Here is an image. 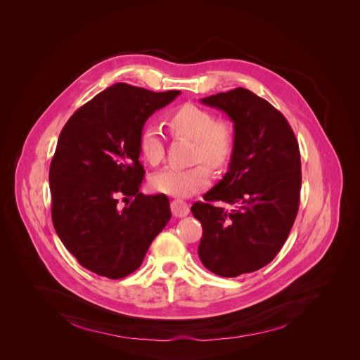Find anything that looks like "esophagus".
Masks as SVG:
<instances>
[{"label":"esophagus","mask_w":360,"mask_h":360,"mask_svg":"<svg viewBox=\"0 0 360 360\" xmlns=\"http://www.w3.org/2000/svg\"><path fill=\"white\" fill-rule=\"evenodd\" d=\"M170 207H172L173 216H176V217H184V216H187L188 212H190L187 202H184V201H181V200H174V201L170 204Z\"/></svg>","instance_id":"1"}]
</instances>
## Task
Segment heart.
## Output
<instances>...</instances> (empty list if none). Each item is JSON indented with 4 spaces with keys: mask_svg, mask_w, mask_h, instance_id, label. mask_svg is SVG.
Here are the masks:
<instances>
[{
    "mask_svg": "<svg viewBox=\"0 0 360 360\" xmlns=\"http://www.w3.org/2000/svg\"><path fill=\"white\" fill-rule=\"evenodd\" d=\"M167 126L176 136L194 141V159L204 160L214 169L224 167L234 153L236 136L231 124L226 120H214L212 112L194 103H184L167 115ZM140 150L147 162L158 165L165 155L163 137L154 124L143 129ZM210 181L209 169L204 163L180 167L167 166L151 176L153 190L174 195L188 197L204 190Z\"/></svg>",
    "mask_w": 360,
    "mask_h": 360,
    "instance_id": "b5f03b06",
    "label": "heart"
}]
</instances>
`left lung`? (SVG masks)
I'll return each instance as SVG.
<instances>
[{"mask_svg": "<svg viewBox=\"0 0 360 360\" xmlns=\"http://www.w3.org/2000/svg\"><path fill=\"white\" fill-rule=\"evenodd\" d=\"M201 103L230 117L236 146L229 172L206 193L205 202L191 206L202 224L198 255L212 273L237 277L270 263L291 231L302 183L300 147L283 113L247 89Z\"/></svg>", "mask_w": 360, "mask_h": 360, "instance_id": "obj_1", "label": "left lung"}]
</instances>
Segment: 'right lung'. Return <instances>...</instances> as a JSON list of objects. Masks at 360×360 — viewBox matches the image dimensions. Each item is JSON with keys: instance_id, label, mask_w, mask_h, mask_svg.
<instances>
[{"instance_id": "add662e5", "label": "right lung", "mask_w": 360, "mask_h": 360, "mask_svg": "<svg viewBox=\"0 0 360 360\" xmlns=\"http://www.w3.org/2000/svg\"><path fill=\"white\" fill-rule=\"evenodd\" d=\"M180 93L116 83L80 106L59 134L50 166L52 223L65 248L96 274L116 280L137 270L170 220L165 194L140 193V136ZM129 198L135 200L122 206Z\"/></svg>"}]
</instances>
